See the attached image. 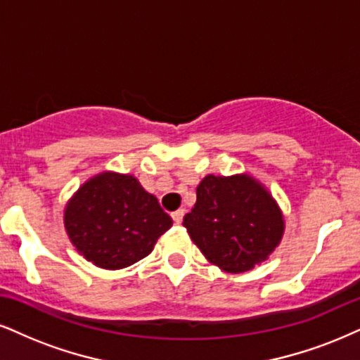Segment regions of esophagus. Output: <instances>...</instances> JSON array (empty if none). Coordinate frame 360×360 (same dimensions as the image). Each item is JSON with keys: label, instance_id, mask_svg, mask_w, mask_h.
<instances>
[{"label": "esophagus", "instance_id": "34e87169", "mask_svg": "<svg viewBox=\"0 0 360 360\" xmlns=\"http://www.w3.org/2000/svg\"><path fill=\"white\" fill-rule=\"evenodd\" d=\"M184 215H185V210H176V212H173L172 214V219H173V221H175L176 225H180L181 224V220H184Z\"/></svg>", "mask_w": 360, "mask_h": 360}]
</instances>
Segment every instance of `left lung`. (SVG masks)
I'll use <instances>...</instances> for the list:
<instances>
[{
  "label": "left lung",
  "instance_id": "left-lung-1",
  "mask_svg": "<svg viewBox=\"0 0 360 360\" xmlns=\"http://www.w3.org/2000/svg\"><path fill=\"white\" fill-rule=\"evenodd\" d=\"M184 227L210 264L229 274L248 272L282 240L281 207L260 181L242 173L207 175Z\"/></svg>",
  "mask_w": 360,
  "mask_h": 360
}]
</instances>
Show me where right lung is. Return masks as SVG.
I'll return each instance as SVG.
<instances>
[{"label": "right lung", "mask_w": 360, "mask_h": 360, "mask_svg": "<svg viewBox=\"0 0 360 360\" xmlns=\"http://www.w3.org/2000/svg\"><path fill=\"white\" fill-rule=\"evenodd\" d=\"M172 224L135 176L115 172L91 176L65 208V229L75 248L108 270L130 267L148 255Z\"/></svg>", "instance_id": "add662e5"}]
</instances>
